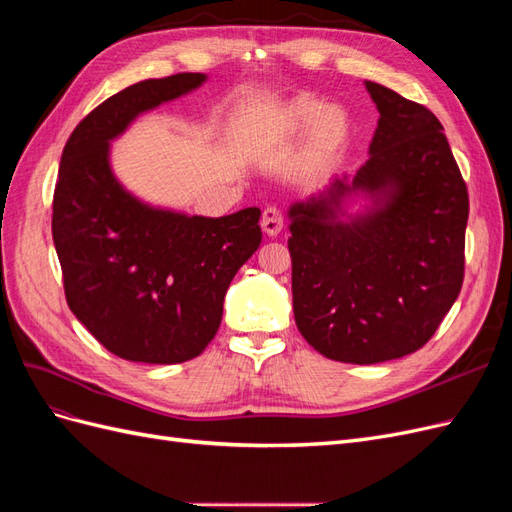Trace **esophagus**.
Here are the masks:
<instances>
[{
	"label": "esophagus",
	"mask_w": 512,
	"mask_h": 512,
	"mask_svg": "<svg viewBox=\"0 0 512 512\" xmlns=\"http://www.w3.org/2000/svg\"><path fill=\"white\" fill-rule=\"evenodd\" d=\"M262 230H265V235L269 237H277L280 235V230L284 228V215L277 207H267L262 211V220H260Z\"/></svg>",
	"instance_id": "obj_1"
}]
</instances>
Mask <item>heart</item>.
Segmentation results:
<instances>
[{
	"label": "heart",
	"instance_id": "b5f03b06",
	"mask_svg": "<svg viewBox=\"0 0 512 512\" xmlns=\"http://www.w3.org/2000/svg\"><path fill=\"white\" fill-rule=\"evenodd\" d=\"M309 127V156L329 158L350 138V117L342 106H329L318 96H297L286 102L273 117V128L282 136H297Z\"/></svg>",
	"mask_w": 512,
	"mask_h": 512
}]
</instances>
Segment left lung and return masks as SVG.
Returning a JSON list of instances; mask_svg holds the SVG:
<instances>
[{"instance_id": "left-lung-1", "label": "left lung", "mask_w": 512, "mask_h": 512, "mask_svg": "<svg viewBox=\"0 0 512 512\" xmlns=\"http://www.w3.org/2000/svg\"><path fill=\"white\" fill-rule=\"evenodd\" d=\"M378 106L369 160L290 207L292 307L307 344L333 361L374 365L423 348L453 307L466 267L468 188L427 106L365 83ZM352 191L382 197L350 223Z\"/></svg>"}]
</instances>
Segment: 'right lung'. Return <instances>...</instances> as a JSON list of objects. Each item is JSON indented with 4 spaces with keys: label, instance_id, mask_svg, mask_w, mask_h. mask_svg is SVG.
I'll return each instance as SVG.
<instances>
[{
    "label": "right lung",
    "instance_id": "obj_1",
    "mask_svg": "<svg viewBox=\"0 0 512 512\" xmlns=\"http://www.w3.org/2000/svg\"><path fill=\"white\" fill-rule=\"evenodd\" d=\"M205 81L200 72L134 83L70 134L53 194V243L72 314L121 359L170 365L203 352L226 290L262 241L260 209L200 218L151 209L121 188L108 141Z\"/></svg>",
    "mask_w": 512,
    "mask_h": 512
}]
</instances>
